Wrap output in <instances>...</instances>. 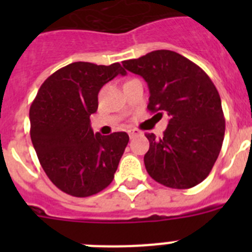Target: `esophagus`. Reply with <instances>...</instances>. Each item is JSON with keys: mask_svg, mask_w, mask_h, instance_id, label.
<instances>
[{"mask_svg": "<svg viewBox=\"0 0 252 252\" xmlns=\"http://www.w3.org/2000/svg\"><path fill=\"white\" fill-rule=\"evenodd\" d=\"M127 132H128V136H130L131 139H132L133 136H136V135H139V133H140L139 131L136 130V128H131V130H128Z\"/></svg>", "mask_w": 252, "mask_h": 252, "instance_id": "1", "label": "esophagus"}]
</instances>
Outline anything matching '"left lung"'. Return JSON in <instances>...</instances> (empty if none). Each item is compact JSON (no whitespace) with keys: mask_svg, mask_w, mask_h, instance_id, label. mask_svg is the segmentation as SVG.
Listing matches in <instances>:
<instances>
[{"mask_svg":"<svg viewBox=\"0 0 252 252\" xmlns=\"http://www.w3.org/2000/svg\"><path fill=\"white\" fill-rule=\"evenodd\" d=\"M128 72L149 86L148 110L166 112L169 125L162 137L146 133L150 142L144 157L154 180L174 189L203 182L222 148L224 117L217 88L203 69L171 50H155L122 62ZM153 117V119H154Z\"/></svg>","mask_w":252,"mask_h":252,"instance_id":"obj_1","label":"left lung"}]
</instances>
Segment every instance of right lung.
Returning <instances> with one entry per match:
<instances>
[{
    "label": "right lung",
    "instance_id": "add662e5",
    "mask_svg": "<svg viewBox=\"0 0 252 252\" xmlns=\"http://www.w3.org/2000/svg\"><path fill=\"white\" fill-rule=\"evenodd\" d=\"M119 74H126L120 63L75 62L53 73L31 104L32 145L49 179L66 194L90 197L113 180L128 135L93 133L90 116L99 90Z\"/></svg>",
    "mask_w": 252,
    "mask_h": 252
}]
</instances>
